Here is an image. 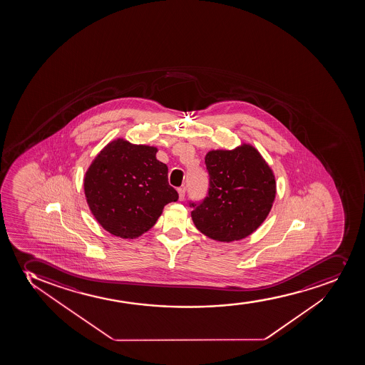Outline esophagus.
Here are the masks:
<instances>
[{
  "label": "esophagus",
  "instance_id": "obj_1",
  "mask_svg": "<svg viewBox=\"0 0 365 365\" xmlns=\"http://www.w3.org/2000/svg\"><path fill=\"white\" fill-rule=\"evenodd\" d=\"M177 192H178V197H180V200H183V199H185V187H180V188L177 189Z\"/></svg>",
  "mask_w": 365,
  "mask_h": 365
}]
</instances>
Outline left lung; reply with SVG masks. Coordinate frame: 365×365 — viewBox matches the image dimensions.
<instances>
[{
  "label": "left lung",
  "instance_id": "8db88e82",
  "mask_svg": "<svg viewBox=\"0 0 365 365\" xmlns=\"http://www.w3.org/2000/svg\"><path fill=\"white\" fill-rule=\"evenodd\" d=\"M210 188L204 200L190 202L192 222L220 242L245 239L270 213L276 196L274 175L253 145L210 150L205 157Z\"/></svg>",
  "mask_w": 365,
  "mask_h": 365
}]
</instances>
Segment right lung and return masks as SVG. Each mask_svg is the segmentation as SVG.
Here are the masks:
<instances>
[{"instance_id": "right-lung-1", "label": "right lung", "mask_w": 365, "mask_h": 365, "mask_svg": "<svg viewBox=\"0 0 365 365\" xmlns=\"http://www.w3.org/2000/svg\"><path fill=\"white\" fill-rule=\"evenodd\" d=\"M157 152V147L117 138L86 171V202L95 220L112 235L141 236L157 223L165 205L178 200L168 180V166L158 160Z\"/></svg>"}]
</instances>
